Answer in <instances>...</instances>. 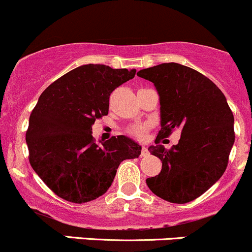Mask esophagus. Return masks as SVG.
Returning a JSON list of instances; mask_svg holds the SVG:
<instances>
[{"mask_svg": "<svg viewBox=\"0 0 252 252\" xmlns=\"http://www.w3.org/2000/svg\"><path fill=\"white\" fill-rule=\"evenodd\" d=\"M141 156H142V157H146V156H148V148H147L146 146H143V147H142Z\"/></svg>", "mask_w": 252, "mask_h": 252, "instance_id": "34e87169", "label": "esophagus"}]
</instances>
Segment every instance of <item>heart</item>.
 Segmentation results:
<instances>
[{
  "mask_svg": "<svg viewBox=\"0 0 252 252\" xmlns=\"http://www.w3.org/2000/svg\"><path fill=\"white\" fill-rule=\"evenodd\" d=\"M131 133L137 137H142L146 133V127L144 126H134L131 128Z\"/></svg>",
  "mask_w": 252,
  "mask_h": 252,
  "instance_id": "obj_1",
  "label": "heart"
}]
</instances>
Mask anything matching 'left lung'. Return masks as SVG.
<instances>
[{"mask_svg": "<svg viewBox=\"0 0 252 252\" xmlns=\"http://www.w3.org/2000/svg\"><path fill=\"white\" fill-rule=\"evenodd\" d=\"M152 82L160 104L159 138L179 128V143L148 151L161 160V171L146 180L149 190L171 203L200 197L220 179L233 148L234 116L220 89L202 73L184 64L161 63L137 72Z\"/></svg>", "mask_w": 252, "mask_h": 252, "instance_id": "1", "label": "left lung"}]
</instances>
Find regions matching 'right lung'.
I'll use <instances>...</instances> for the list:
<instances>
[{
  "mask_svg": "<svg viewBox=\"0 0 252 252\" xmlns=\"http://www.w3.org/2000/svg\"><path fill=\"white\" fill-rule=\"evenodd\" d=\"M136 69L83 64L50 84L39 96L26 134L29 161L59 197L84 203L109 190L119 165L142 147L126 136L95 143L92 126L108 115L111 92Z\"/></svg>",
  "mask_w": 252,
  "mask_h": 252,
  "instance_id": "right-lung-1",
  "label": "right lung"
}]
</instances>
